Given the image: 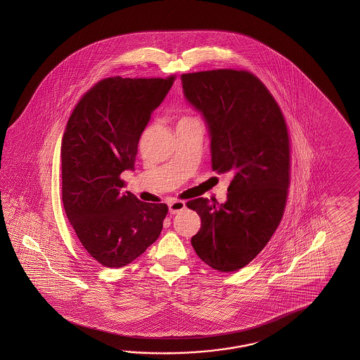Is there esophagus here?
I'll return each mask as SVG.
<instances>
[{
    "instance_id": "34e87169",
    "label": "esophagus",
    "mask_w": 360,
    "mask_h": 360,
    "mask_svg": "<svg viewBox=\"0 0 360 360\" xmlns=\"http://www.w3.org/2000/svg\"><path fill=\"white\" fill-rule=\"evenodd\" d=\"M183 210H185V202L183 200H177V199H174V200H169V212L171 214H179V212H181Z\"/></svg>"
}]
</instances>
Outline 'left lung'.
<instances>
[{
  "label": "left lung",
  "mask_w": 360,
  "mask_h": 360,
  "mask_svg": "<svg viewBox=\"0 0 360 360\" xmlns=\"http://www.w3.org/2000/svg\"><path fill=\"white\" fill-rule=\"evenodd\" d=\"M184 96L208 129L212 169L231 175L226 202L193 199L202 224L191 238L199 259L229 273L268 245L290 186V140L281 108L252 73L217 69L181 75Z\"/></svg>",
  "instance_id": "1"
}]
</instances>
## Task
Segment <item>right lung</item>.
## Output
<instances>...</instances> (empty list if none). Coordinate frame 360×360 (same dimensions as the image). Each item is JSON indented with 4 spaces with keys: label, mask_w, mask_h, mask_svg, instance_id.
<instances>
[{
    "label": "right lung",
    "mask_w": 360,
    "mask_h": 360,
    "mask_svg": "<svg viewBox=\"0 0 360 360\" xmlns=\"http://www.w3.org/2000/svg\"><path fill=\"white\" fill-rule=\"evenodd\" d=\"M169 78L100 81L69 117L61 143L63 206L84 250L107 268H122L157 240L169 208L146 203L121 174L134 169L138 144Z\"/></svg>",
    "instance_id": "add662e5"
}]
</instances>
